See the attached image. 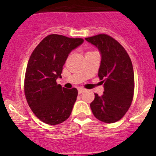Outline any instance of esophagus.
Masks as SVG:
<instances>
[{
    "mask_svg": "<svg viewBox=\"0 0 156 156\" xmlns=\"http://www.w3.org/2000/svg\"><path fill=\"white\" fill-rule=\"evenodd\" d=\"M77 89H78V92H79V94H81L83 93V92L85 91V89L83 87H78Z\"/></svg>",
    "mask_w": 156,
    "mask_h": 156,
    "instance_id": "1",
    "label": "esophagus"
}]
</instances>
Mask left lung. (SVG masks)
<instances>
[{"instance_id":"obj_1","label":"left lung","mask_w":156,"mask_h":156,"mask_svg":"<svg viewBox=\"0 0 156 156\" xmlns=\"http://www.w3.org/2000/svg\"><path fill=\"white\" fill-rule=\"evenodd\" d=\"M85 40L101 53L98 77L104 83L105 90L101 96L94 94L90 108L98 119L112 123L122 119L133 101V65L124 48L110 36L98 34Z\"/></svg>"}]
</instances>
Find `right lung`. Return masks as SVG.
Instances as JSON below:
<instances>
[{
	"mask_svg": "<svg viewBox=\"0 0 156 156\" xmlns=\"http://www.w3.org/2000/svg\"><path fill=\"white\" fill-rule=\"evenodd\" d=\"M83 42L51 34L41 41L32 53L25 76L24 90L29 106L36 116L47 124L56 125L68 119L76 101V88L57 84L69 54Z\"/></svg>",
	"mask_w": 156,
	"mask_h": 156,
	"instance_id": "add662e5",
	"label": "right lung"
}]
</instances>
